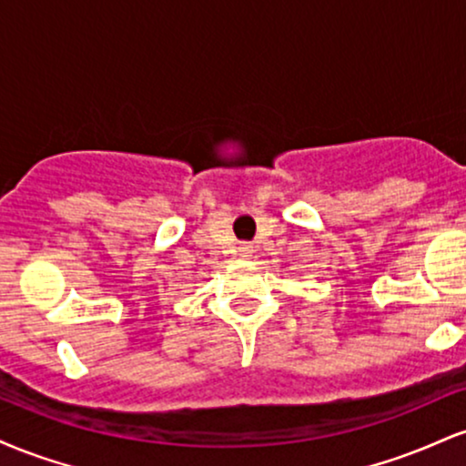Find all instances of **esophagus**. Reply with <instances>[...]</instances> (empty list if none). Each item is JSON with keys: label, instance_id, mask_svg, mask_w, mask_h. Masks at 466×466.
I'll list each match as a JSON object with an SVG mask.
<instances>
[{"label": "esophagus", "instance_id": "obj_1", "mask_svg": "<svg viewBox=\"0 0 466 466\" xmlns=\"http://www.w3.org/2000/svg\"><path fill=\"white\" fill-rule=\"evenodd\" d=\"M251 254H254L251 245H240V248H238V256H243V258H249Z\"/></svg>", "mask_w": 466, "mask_h": 466}]
</instances>
